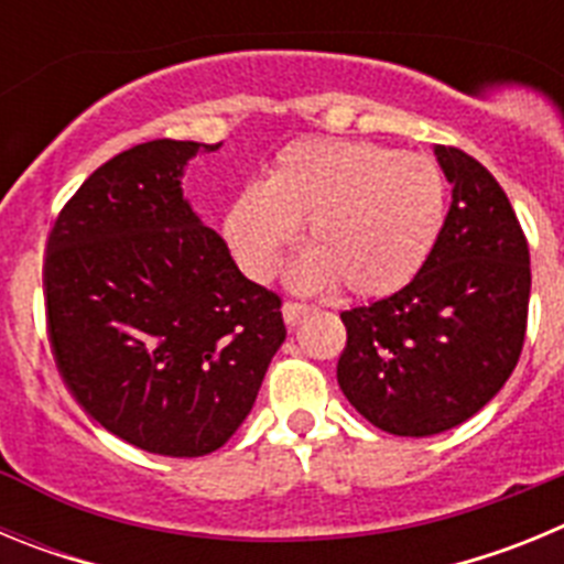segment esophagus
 <instances>
[{"mask_svg":"<svg viewBox=\"0 0 564 564\" xmlns=\"http://www.w3.org/2000/svg\"><path fill=\"white\" fill-rule=\"evenodd\" d=\"M313 307L311 305H302V302H285L282 305V318H285L288 327H296L299 318L305 316V313H311Z\"/></svg>","mask_w":564,"mask_h":564,"instance_id":"obj_1","label":"esophagus"}]
</instances>
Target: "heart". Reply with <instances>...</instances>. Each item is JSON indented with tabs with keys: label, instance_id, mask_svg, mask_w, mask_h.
Wrapping results in <instances>:
<instances>
[{
	"label": "heart",
	"instance_id": "heart-1",
	"mask_svg": "<svg viewBox=\"0 0 564 564\" xmlns=\"http://www.w3.org/2000/svg\"><path fill=\"white\" fill-rule=\"evenodd\" d=\"M446 223V177L426 154L370 141L305 138L276 154L262 186L228 206L223 231L242 271L268 279L305 228L296 279L390 296L423 271Z\"/></svg>",
	"mask_w": 564,
	"mask_h": 564
}]
</instances>
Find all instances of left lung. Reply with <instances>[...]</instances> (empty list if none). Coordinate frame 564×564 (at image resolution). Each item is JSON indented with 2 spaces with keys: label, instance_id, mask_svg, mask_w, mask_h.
Listing matches in <instances>:
<instances>
[{
  "label": "left lung",
  "instance_id": "left-lung-1",
  "mask_svg": "<svg viewBox=\"0 0 564 564\" xmlns=\"http://www.w3.org/2000/svg\"><path fill=\"white\" fill-rule=\"evenodd\" d=\"M452 206L410 285L341 313L338 387L372 426L430 437L480 412L525 341L531 259L514 208L482 163L435 147Z\"/></svg>",
  "mask_w": 564,
  "mask_h": 564
}]
</instances>
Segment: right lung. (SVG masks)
Here are the masks:
<instances>
[{
    "mask_svg": "<svg viewBox=\"0 0 564 564\" xmlns=\"http://www.w3.org/2000/svg\"><path fill=\"white\" fill-rule=\"evenodd\" d=\"M217 149L163 138L115 154L47 239L58 372L93 421L152 455L220 449L285 341L282 299L239 273L183 197L186 163Z\"/></svg>",
    "mask_w": 564,
    "mask_h": 564,
    "instance_id": "add662e5",
    "label": "right lung"
}]
</instances>
